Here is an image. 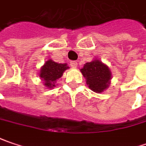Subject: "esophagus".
Listing matches in <instances>:
<instances>
[{"instance_id": "esophagus-1", "label": "esophagus", "mask_w": 146, "mask_h": 146, "mask_svg": "<svg viewBox=\"0 0 146 146\" xmlns=\"http://www.w3.org/2000/svg\"><path fill=\"white\" fill-rule=\"evenodd\" d=\"M70 66L72 68H76L78 63H77V62H70Z\"/></svg>"}]
</instances>
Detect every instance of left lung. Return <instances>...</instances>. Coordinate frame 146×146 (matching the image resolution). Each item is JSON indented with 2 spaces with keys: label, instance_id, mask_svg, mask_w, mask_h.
<instances>
[{
  "label": "left lung",
  "instance_id": "obj_1",
  "mask_svg": "<svg viewBox=\"0 0 146 146\" xmlns=\"http://www.w3.org/2000/svg\"><path fill=\"white\" fill-rule=\"evenodd\" d=\"M80 72L86 80V84L92 91L100 94L111 84L112 72L108 66L98 58L85 63Z\"/></svg>",
  "mask_w": 146,
  "mask_h": 146
}]
</instances>
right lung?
<instances>
[{
	"label": "right lung",
	"mask_w": 146,
	"mask_h": 146,
	"mask_svg": "<svg viewBox=\"0 0 146 146\" xmlns=\"http://www.w3.org/2000/svg\"><path fill=\"white\" fill-rule=\"evenodd\" d=\"M69 68L66 63H57L52 59H48L40 68L39 77L45 87L52 89L56 85V80Z\"/></svg>",
	"instance_id": "1"
}]
</instances>
